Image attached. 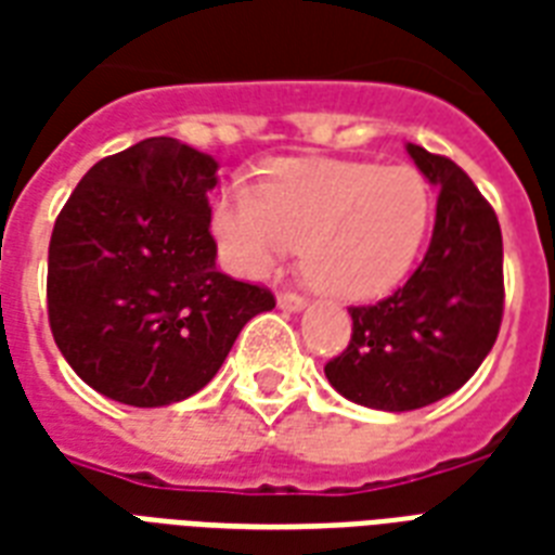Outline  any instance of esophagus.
I'll return each instance as SVG.
<instances>
[{
    "instance_id": "34e87169",
    "label": "esophagus",
    "mask_w": 555,
    "mask_h": 555,
    "mask_svg": "<svg viewBox=\"0 0 555 555\" xmlns=\"http://www.w3.org/2000/svg\"><path fill=\"white\" fill-rule=\"evenodd\" d=\"M279 308H282V311H291V313H296V311H302L305 308V299L302 296H296V294H279Z\"/></svg>"
}]
</instances>
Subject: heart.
Here are the masks:
<instances>
[{
    "mask_svg": "<svg viewBox=\"0 0 555 555\" xmlns=\"http://www.w3.org/2000/svg\"><path fill=\"white\" fill-rule=\"evenodd\" d=\"M429 221L431 192L417 169L317 158L279 160L256 192L227 190L212 233L242 276H268L302 244V268L322 294L369 302L403 282Z\"/></svg>",
    "mask_w": 555,
    "mask_h": 555,
    "instance_id": "heart-1",
    "label": "heart"
}]
</instances>
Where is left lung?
I'll return each instance as SVG.
<instances>
[{"instance_id":"obj_1","label":"left lung","mask_w":555,"mask_h":555,"mask_svg":"<svg viewBox=\"0 0 555 555\" xmlns=\"http://www.w3.org/2000/svg\"><path fill=\"white\" fill-rule=\"evenodd\" d=\"M405 152L440 186L429 250L388 299L348 308L351 343L325 365L339 395L379 412H412L457 391L495 346L504 313L495 209L455 160L414 143Z\"/></svg>"}]
</instances>
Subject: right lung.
Listing matches in <instances>:
<instances>
[{
  "instance_id": "right-lung-1",
  "label": "right lung",
  "mask_w": 555,
  "mask_h": 555,
  "mask_svg": "<svg viewBox=\"0 0 555 555\" xmlns=\"http://www.w3.org/2000/svg\"><path fill=\"white\" fill-rule=\"evenodd\" d=\"M212 155L146 138L98 160L56 216L48 322L80 379L155 409L201 391L238 331L270 311L268 287L216 268Z\"/></svg>"
}]
</instances>
